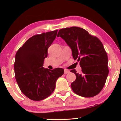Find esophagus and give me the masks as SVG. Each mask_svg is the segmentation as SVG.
<instances>
[{
    "mask_svg": "<svg viewBox=\"0 0 121 121\" xmlns=\"http://www.w3.org/2000/svg\"><path fill=\"white\" fill-rule=\"evenodd\" d=\"M70 72V71L69 70H67V69H65V74H67V73H69Z\"/></svg>",
    "mask_w": 121,
    "mask_h": 121,
    "instance_id": "esophagus-1",
    "label": "esophagus"
}]
</instances>
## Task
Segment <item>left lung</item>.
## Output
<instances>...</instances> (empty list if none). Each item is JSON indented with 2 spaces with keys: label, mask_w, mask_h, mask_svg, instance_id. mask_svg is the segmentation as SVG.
Returning <instances> with one entry per match:
<instances>
[{
  "label": "left lung",
  "mask_w": 121,
  "mask_h": 121,
  "mask_svg": "<svg viewBox=\"0 0 121 121\" xmlns=\"http://www.w3.org/2000/svg\"><path fill=\"white\" fill-rule=\"evenodd\" d=\"M58 35L71 48L73 58L78 59L82 68L81 73L75 69L70 71L76 76L71 84L73 91L86 98L97 95L103 89L109 73L107 54L101 41L77 26L61 29Z\"/></svg>",
  "instance_id": "obj_1"
}]
</instances>
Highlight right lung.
Returning <instances> with one entry per match:
<instances>
[{
    "label": "right lung",
    "instance_id": "right-lung-1",
    "mask_svg": "<svg viewBox=\"0 0 121 121\" xmlns=\"http://www.w3.org/2000/svg\"><path fill=\"white\" fill-rule=\"evenodd\" d=\"M57 32L55 30L32 36L16 52V81L22 92L32 100L40 101L50 96L56 88V80L64 73L62 68L50 70L43 67Z\"/></svg>",
    "mask_w": 121,
    "mask_h": 121
}]
</instances>
